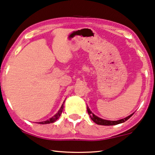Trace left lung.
Instances as JSON below:
<instances>
[{"instance_id": "8db88e82", "label": "left lung", "mask_w": 155, "mask_h": 155, "mask_svg": "<svg viewBox=\"0 0 155 155\" xmlns=\"http://www.w3.org/2000/svg\"><path fill=\"white\" fill-rule=\"evenodd\" d=\"M87 111H88V113L89 116L91 117V119H92L95 124H98V125H102V126H112V125H117V124H119L121 123H124V122H125L126 120H128V119L133 115L132 114H130V116L126 117V118L124 119H120V120H118V121H109V120H104V119L99 118V117L95 116L94 114H93L92 112H91L90 109L88 107H87Z\"/></svg>"}]
</instances>
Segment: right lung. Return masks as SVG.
<instances>
[{"mask_svg":"<svg viewBox=\"0 0 155 155\" xmlns=\"http://www.w3.org/2000/svg\"><path fill=\"white\" fill-rule=\"evenodd\" d=\"M63 108H64V106H63V104L62 107H61V108L60 109V110L58 111V112L55 115H54V116L52 117L49 119V120H47V121H41V122H39L38 124H50V123H53V122H55L57 119H58L59 117H60L61 114H62V111H63Z\"/></svg>","mask_w":155,"mask_h":155,"instance_id":"right-lung-1","label":"right lung"}]
</instances>
